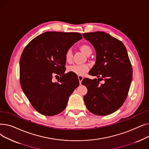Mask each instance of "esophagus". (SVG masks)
I'll return each instance as SVG.
<instances>
[{"label":"esophagus","instance_id":"obj_1","mask_svg":"<svg viewBox=\"0 0 149 149\" xmlns=\"http://www.w3.org/2000/svg\"><path fill=\"white\" fill-rule=\"evenodd\" d=\"M78 78H79L80 84H81V81H82V80H83V76H81V75H79V76H78Z\"/></svg>","mask_w":149,"mask_h":149}]
</instances>
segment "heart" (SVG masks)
<instances>
[{
  "label": "heart",
  "instance_id": "obj_1",
  "mask_svg": "<svg viewBox=\"0 0 149 149\" xmlns=\"http://www.w3.org/2000/svg\"><path fill=\"white\" fill-rule=\"evenodd\" d=\"M79 49L86 56H89L92 53V48L91 47L87 44H82L79 46ZM72 50L69 49L65 53V59L67 62H70L72 60ZM89 69V68L87 65H72L69 66L67 68L68 72H72L77 75H82L86 72Z\"/></svg>",
  "mask_w": 149,
  "mask_h": 149
}]
</instances>
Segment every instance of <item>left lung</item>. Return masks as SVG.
<instances>
[{
    "label": "left lung",
    "instance_id": "obj_1",
    "mask_svg": "<svg viewBox=\"0 0 149 149\" xmlns=\"http://www.w3.org/2000/svg\"><path fill=\"white\" fill-rule=\"evenodd\" d=\"M96 51L95 65L89 73L97 79H83L88 89L83 98L92 113L104 116L115 112L126 100L132 80L133 70L124 44L102 31L83 34ZM103 80L104 83L99 81Z\"/></svg>",
    "mask_w": 149,
    "mask_h": 149
}]
</instances>
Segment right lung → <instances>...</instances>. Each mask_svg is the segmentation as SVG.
I'll list each match as a JSON object with an SVG mask.
<instances>
[{"label":"right lung","instance_id":"add662e5","mask_svg":"<svg viewBox=\"0 0 149 149\" xmlns=\"http://www.w3.org/2000/svg\"><path fill=\"white\" fill-rule=\"evenodd\" d=\"M79 33L46 32L33 39L23 49L20 59L21 88L36 110L45 116L65 110L69 96L79 80L65 74V53L81 40ZM59 74L58 82L54 76Z\"/></svg>","mask_w":149,"mask_h":149}]
</instances>
